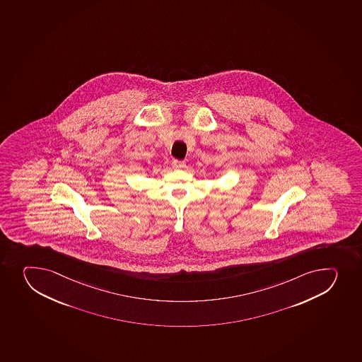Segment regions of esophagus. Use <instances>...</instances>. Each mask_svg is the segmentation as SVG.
Returning a JSON list of instances; mask_svg holds the SVG:
<instances>
[{"label":"esophagus","mask_w":362,"mask_h":362,"mask_svg":"<svg viewBox=\"0 0 362 362\" xmlns=\"http://www.w3.org/2000/svg\"><path fill=\"white\" fill-rule=\"evenodd\" d=\"M187 166V164L184 163V161L180 160H173L172 161V168H175V170H178V168H184Z\"/></svg>","instance_id":"obj_1"}]
</instances>
